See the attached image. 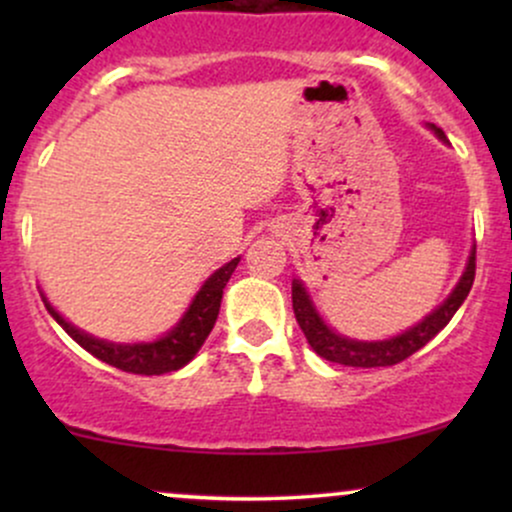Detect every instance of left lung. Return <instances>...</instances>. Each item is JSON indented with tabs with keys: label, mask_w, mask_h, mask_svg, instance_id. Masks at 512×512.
<instances>
[{
	"label": "left lung",
	"mask_w": 512,
	"mask_h": 512,
	"mask_svg": "<svg viewBox=\"0 0 512 512\" xmlns=\"http://www.w3.org/2000/svg\"><path fill=\"white\" fill-rule=\"evenodd\" d=\"M433 132L438 134V139H445L443 129L436 125H428ZM474 272H477V257L469 255L464 274L457 281L455 291L445 298L443 305H438L431 315H426L419 325L409 327L407 332L397 334L392 339H383V342H358V339H349L337 334L325 325L320 313L315 310L313 301H310L308 291L298 279H293L291 284V298H293V313H296L298 325L308 339V344L313 346L317 356L327 358L332 363H342V366L351 368H380V366H395L402 363L404 358L426 346L436 334L443 330L445 325L452 320V315L457 313V308L464 303L469 289L474 284Z\"/></svg>",
	"instance_id": "left-lung-1"
}]
</instances>
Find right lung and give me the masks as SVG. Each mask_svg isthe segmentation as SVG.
I'll return each instance as SVG.
<instances>
[{
	"label": "right lung",
	"instance_id": "add662e5",
	"mask_svg": "<svg viewBox=\"0 0 512 512\" xmlns=\"http://www.w3.org/2000/svg\"><path fill=\"white\" fill-rule=\"evenodd\" d=\"M240 257L223 264L221 269H216L214 274L204 281V286L192 301L187 313L182 315V320L173 327L168 334H163L156 342H142V344H113L103 342V339L91 337V334L76 330L72 322H67L57 313L55 308L48 303V298L43 296L45 308L55 317L57 325L62 327L76 344L84 346L88 354H93L108 366H115L125 373L134 375H163L170 370H178L195 358V354L202 349L204 339L209 337L211 327H214L216 317H219L223 289H226L228 279L236 272Z\"/></svg>",
	"mask_w": 512,
	"mask_h": 512
}]
</instances>
